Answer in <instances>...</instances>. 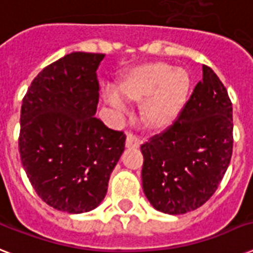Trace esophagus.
I'll return each instance as SVG.
<instances>
[{
    "instance_id": "esophagus-1",
    "label": "esophagus",
    "mask_w": 253,
    "mask_h": 253,
    "mask_svg": "<svg viewBox=\"0 0 253 253\" xmlns=\"http://www.w3.org/2000/svg\"><path fill=\"white\" fill-rule=\"evenodd\" d=\"M139 146H140V139H139L136 135L127 134V139H126L127 148H138Z\"/></svg>"
}]
</instances>
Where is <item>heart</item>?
<instances>
[{"label": "heart", "instance_id": "b5f03b06", "mask_svg": "<svg viewBox=\"0 0 253 253\" xmlns=\"http://www.w3.org/2000/svg\"><path fill=\"white\" fill-rule=\"evenodd\" d=\"M192 86L190 75L182 67H172L164 61H154L135 67L123 76L119 94L127 102L144 103L143 121L152 130H166L184 111ZM113 106H121L118 95L106 94Z\"/></svg>", "mask_w": 253, "mask_h": 253}]
</instances>
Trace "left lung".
<instances>
[{"label":"left lung","instance_id":"obj_1","mask_svg":"<svg viewBox=\"0 0 253 253\" xmlns=\"http://www.w3.org/2000/svg\"><path fill=\"white\" fill-rule=\"evenodd\" d=\"M180 118L142 144L144 194L156 210L185 214L215 193L232 155V103L208 65Z\"/></svg>","mask_w":253,"mask_h":253}]
</instances>
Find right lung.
Returning a JSON list of instances; mask_svg holds the SVG:
<instances>
[{
  "mask_svg": "<svg viewBox=\"0 0 253 253\" xmlns=\"http://www.w3.org/2000/svg\"><path fill=\"white\" fill-rule=\"evenodd\" d=\"M103 53L72 52L39 72L23 97L22 166L51 208L80 214L105 198L126 135L95 118Z\"/></svg>",
  "mask_w": 253,
  "mask_h": 253,
  "instance_id": "add662e5",
  "label": "right lung"
}]
</instances>
